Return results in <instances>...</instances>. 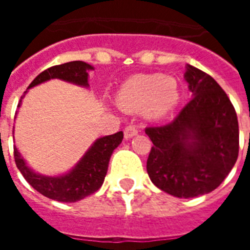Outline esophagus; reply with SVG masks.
I'll return each instance as SVG.
<instances>
[{"label": "esophagus", "mask_w": 250, "mask_h": 250, "mask_svg": "<svg viewBox=\"0 0 250 250\" xmlns=\"http://www.w3.org/2000/svg\"><path fill=\"white\" fill-rule=\"evenodd\" d=\"M137 133H139V129H137L135 125H127L125 128V140H128L131 137L136 136Z\"/></svg>", "instance_id": "esophagus-1"}]
</instances>
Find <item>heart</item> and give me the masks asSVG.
I'll return each instance as SVG.
<instances>
[{
	"instance_id": "obj_1",
	"label": "heart",
	"mask_w": 250,
	"mask_h": 250,
	"mask_svg": "<svg viewBox=\"0 0 250 250\" xmlns=\"http://www.w3.org/2000/svg\"><path fill=\"white\" fill-rule=\"evenodd\" d=\"M180 100L178 82L172 76L141 74L125 80L117 94L118 105L127 111H144L152 119L166 117Z\"/></svg>"
}]
</instances>
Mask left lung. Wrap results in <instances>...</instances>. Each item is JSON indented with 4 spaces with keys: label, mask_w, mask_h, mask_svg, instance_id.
Returning a JSON list of instances; mask_svg holds the SVG:
<instances>
[{
    "label": "left lung",
    "mask_w": 250,
    "mask_h": 250,
    "mask_svg": "<svg viewBox=\"0 0 250 250\" xmlns=\"http://www.w3.org/2000/svg\"><path fill=\"white\" fill-rule=\"evenodd\" d=\"M184 79L192 100L171 123L145 129L153 143L146 171L161 190L192 198L218 188L235 166L239 123L229 98L211 76L187 64Z\"/></svg>",
    "instance_id": "1"
}]
</instances>
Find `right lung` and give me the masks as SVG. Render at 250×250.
Returning <instances> with one entry per match:
<instances>
[{
    "label": "right lung",
    "mask_w": 250,
    "mask_h": 250,
    "mask_svg": "<svg viewBox=\"0 0 250 250\" xmlns=\"http://www.w3.org/2000/svg\"><path fill=\"white\" fill-rule=\"evenodd\" d=\"M92 70H94L93 66L85 63L83 61H72L67 63L53 66L41 72L40 75H37L32 83L29 84L28 89L52 79H61L67 83L88 88L89 86L88 76ZM25 93L27 90L24 92ZM21 102L18 104V109L21 105ZM122 140H123L122 131L109 136L100 137L90 145L88 150L84 153V156L78 161V164L71 170L54 176L39 174L33 171L21 157L17 146H14V158L21 175L37 192L56 201L76 202L101 188L107 172L110 157L113 154L114 149L118 148V145L121 144Z\"/></svg>",
    "instance_id": "add662e5"
}]
</instances>
